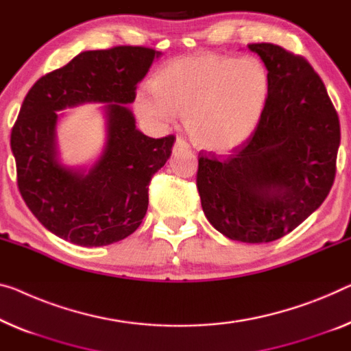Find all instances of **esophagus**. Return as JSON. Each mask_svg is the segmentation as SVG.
<instances>
[{"mask_svg": "<svg viewBox=\"0 0 351 351\" xmlns=\"http://www.w3.org/2000/svg\"><path fill=\"white\" fill-rule=\"evenodd\" d=\"M184 151H189V143L186 142L184 138L178 137L176 142H175V146H173V154H180V153H184Z\"/></svg>", "mask_w": 351, "mask_h": 351, "instance_id": "34e87169", "label": "esophagus"}]
</instances>
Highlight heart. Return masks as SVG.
Returning <instances> with one entry per match:
<instances>
[{"instance_id": "obj_1", "label": "heart", "mask_w": 351, "mask_h": 351, "mask_svg": "<svg viewBox=\"0 0 351 351\" xmlns=\"http://www.w3.org/2000/svg\"><path fill=\"white\" fill-rule=\"evenodd\" d=\"M269 97V75L258 60L197 53L171 60L135 96L138 117L153 125L175 121L198 148L228 154L252 137Z\"/></svg>"}]
</instances>
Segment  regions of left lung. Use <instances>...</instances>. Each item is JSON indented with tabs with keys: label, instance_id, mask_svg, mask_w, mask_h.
Here are the masks:
<instances>
[{
	"label": "left lung",
	"instance_id": "1",
	"mask_svg": "<svg viewBox=\"0 0 351 351\" xmlns=\"http://www.w3.org/2000/svg\"><path fill=\"white\" fill-rule=\"evenodd\" d=\"M268 69L269 97L252 137L226 160L198 159L197 187L209 223L241 243H271L325 202L336 176L339 117L322 78L301 56L250 44Z\"/></svg>",
	"mask_w": 351,
	"mask_h": 351
}]
</instances>
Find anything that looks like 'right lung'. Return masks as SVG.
Here are the masks:
<instances>
[{
    "mask_svg": "<svg viewBox=\"0 0 351 351\" xmlns=\"http://www.w3.org/2000/svg\"><path fill=\"white\" fill-rule=\"evenodd\" d=\"M160 55L130 45L82 51L26 94L10 134L19 191L36 219L61 239L101 247L142 223L151 176L169 160L175 137L140 132L128 106ZM83 103L106 104V143L93 166H66L56 134L64 114L58 112Z\"/></svg>",
    "mask_w": 351,
    "mask_h": 351,
    "instance_id": "add662e5",
    "label": "right lung"
}]
</instances>
